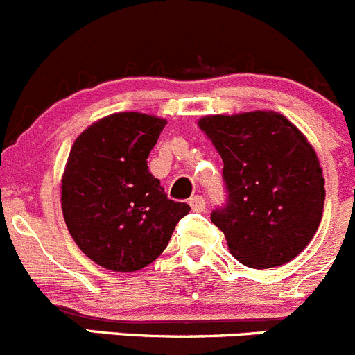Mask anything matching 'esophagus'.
<instances>
[{
    "label": "esophagus",
    "instance_id": "34e87169",
    "mask_svg": "<svg viewBox=\"0 0 355 355\" xmlns=\"http://www.w3.org/2000/svg\"><path fill=\"white\" fill-rule=\"evenodd\" d=\"M188 204H190V207L193 211H204V209H206V199H204L202 195H193Z\"/></svg>",
    "mask_w": 355,
    "mask_h": 355
}]
</instances>
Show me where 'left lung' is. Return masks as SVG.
<instances>
[{
	"label": "left lung",
	"instance_id": "left-lung-1",
	"mask_svg": "<svg viewBox=\"0 0 355 355\" xmlns=\"http://www.w3.org/2000/svg\"><path fill=\"white\" fill-rule=\"evenodd\" d=\"M223 160L229 200L211 214L229 252L253 269L303 252L324 211V175L313 146L284 114L252 110L199 119Z\"/></svg>",
	"mask_w": 355,
	"mask_h": 355
}]
</instances>
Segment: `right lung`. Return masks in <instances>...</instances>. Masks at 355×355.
I'll return each instance as SVG.
<instances>
[{
  "instance_id": "right-lung-1",
  "label": "right lung",
  "mask_w": 355,
  "mask_h": 355,
  "mask_svg": "<svg viewBox=\"0 0 355 355\" xmlns=\"http://www.w3.org/2000/svg\"><path fill=\"white\" fill-rule=\"evenodd\" d=\"M167 125L142 112H116L76 139L61 178V209L76 245L118 272L162 255L190 206L167 199L148 156Z\"/></svg>"
}]
</instances>
